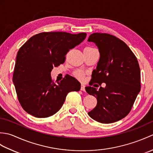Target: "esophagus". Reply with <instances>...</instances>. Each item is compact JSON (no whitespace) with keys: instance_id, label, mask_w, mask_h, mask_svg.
Here are the masks:
<instances>
[{"instance_id":"obj_1","label":"esophagus","mask_w":153,"mask_h":153,"mask_svg":"<svg viewBox=\"0 0 153 153\" xmlns=\"http://www.w3.org/2000/svg\"><path fill=\"white\" fill-rule=\"evenodd\" d=\"M85 85H84V84H82V85H81V90L83 91H85Z\"/></svg>"}]
</instances>
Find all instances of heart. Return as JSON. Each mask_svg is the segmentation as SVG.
Returning a JSON list of instances; mask_svg holds the SVG:
<instances>
[{"label": "heart", "instance_id": "obj_1", "mask_svg": "<svg viewBox=\"0 0 153 153\" xmlns=\"http://www.w3.org/2000/svg\"><path fill=\"white\" fill-rule=\"evenodd\" d=\"M74 75H75V76L77 77V78L79 79H83L84 76H83V73L82 72V71H80V70L76 71V72L74 73Z\"/></svg>", "mask_w": 153, "mask_h": 153}]
</instances>
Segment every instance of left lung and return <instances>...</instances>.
<instances>
[{
	"instance_id": "left-lung-1",
	"label": "left lung",
	"mask_w": 153,
	"mask_h": 153,
	"mask_svg": "<svg viewBox=\"0 0 153 153\" xmlns=\"http://www.w3.org/2000/svg\"><path fill=\"white\" fill-rule=\"evenodd\" d=\"M98 47L100 58L93 70L91 82L106 83L105 87H86L97 104L88 112L91 118L110 123L124 118L131 110L141 89V72L137 58L120 39L107 33H94L89 37Z\"/></svg>"
}]
</instances>
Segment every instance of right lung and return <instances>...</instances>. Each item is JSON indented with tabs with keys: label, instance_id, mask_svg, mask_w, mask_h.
<instances>
[{
	"label": "right lung",
	"instance_id": "obj_1",
	"mask_svg": "<svg viewBox=\"0 0 153 153\" xmlns=\"http://www.w3.org/2000/svg\"><path fill=\"white\" fill-rule=\"evenodd\" d=\"M85 33L43 32L33 35L19 48L13 83L22 108L36 118H47L62 106L67 94L81 84L69 76L57 83L51 79L53 67L63 64L68 51L80 44Z\"/></svg>",
	"mask_w": 153,
	"mask_h": 153
}]
</instances>
